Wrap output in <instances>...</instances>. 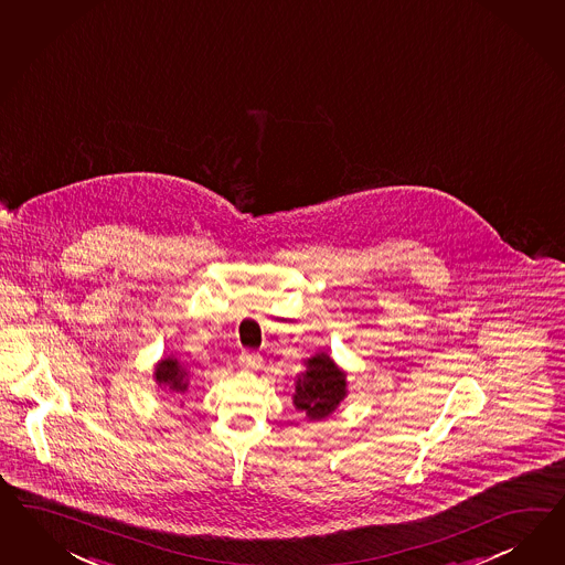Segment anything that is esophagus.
<instances>
[{"label": "esophagus", "instance_id": "34e87169", "mask_svg": "<svg viewBox=\"0 0 565 565\" xmlns=\"http://www.w3.org/2000/svg\"><path fill=\"white\" fill-rule=\"evenodd\" d=\"M259 363H262V356L258 353H252V351H243L239 355V365L245 370H258Z\"/></svg>", "mask_w": 565, "mask_h": 565}]
</instances>
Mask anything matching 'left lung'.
I'll use <instances>...</instances> for the list:
<instances>
[{
    "mask_svg": "<svg viewBox=\"0 0 565 565\" xmlns=\"http://www.w3.org/2000/svg\"><path fill=\"white\" fill-rule=\"evenodd\" d=\"M347 396V373L326 353L309 356L306 371L297 375L292 404L307 419L330 417Z\"/></svg>",
    "mask_w": 565,
    "mask_h": 565,
    "instance_id": "obj_1",
    "label": "left lung"
}]
</instances>
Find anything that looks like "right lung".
I'll list each match as a JSON object with an SVG mask.
<instances>
[{
  "label": "right lung",
  "instance_id": "obj_1",
  "mask_svg": "<svg viewBox=\"0 0 565 565\" xmlns=\"http://www.w3.org/2000/svg\"><path fill=\"white\" fill-rule=\"evenodd\" d=\"M188 375H190L188 365H183L175 356L161 359L154 367L157 384L169 392H175V394H183L188 390V384H190Z\"/></svg>",
  "mask_w": 565,
  "mask_h": 565
}]
</instances>
